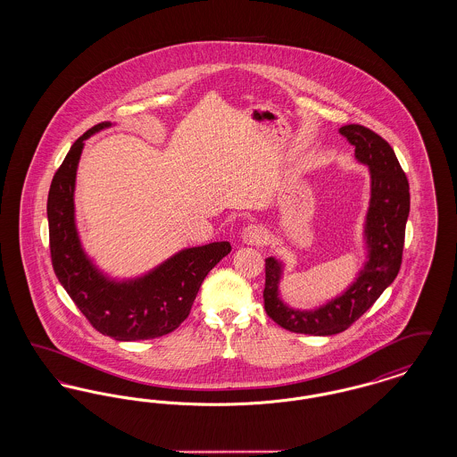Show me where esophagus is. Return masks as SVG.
Here are the masks:
<instances>
[{
	"instance_id": "1",
	"label": "esophagus",
	"mask_w": 457,
	"mask_h": 457,
	"mask_svg": "<svg viewBox=\"0 0 457 457\" xmlns=\"http://www.w3.org/2000/svg\"><path fill=\"white\" fill-rule=\"evenodd\" d=\"M241 237H243V241L248 243V245H262V243H265V239H267V235H265L263 228L255 226V224L246 226V228L243 229Z\"/></svg>"
}]
</instances>
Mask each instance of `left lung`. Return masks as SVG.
<instances>
[{"label":"left lung","mask_w":457,"mask_h":457,"mask_svg":"<svg viewBox=\"0 0 457 457\" xmlns=\"http://www.w3.org/2000/svg\"><path fill=\"white\" fill-rule=\"evenodd\" d=\"M341 133L354 145L360 162L369 164L371 198L367 216L369 262L346 293L315 312L287 308L278 296L281 263L265 261L263 306L267 315L289 332L332 336L353 326L395 279L410 216V183L387 140L363 125H346Z\"/></svg>","instance_id":"obj_1"}]
</instances>
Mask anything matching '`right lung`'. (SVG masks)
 I'll return each instance as SVG.
<instances>
[{"label":"right lung","instance_id":"1","mask_svg":"<svg viewBox=\"0 0 457 457\" xmlns=\"http://www.w3.org/2000/svg\"><path fill=\"white\" fill-rule=\"evenodd\" d=\"M109 127L99 123L75 140L53 176L47 195L49 252L58 281L97 332L116 341L154 339L173 332L188 317L205 276L231 252L228 241L176 253L151 274L112 283L87 261L73 219V188L84 140Z\"/></svg>","mask_w":457,"mask_h":457}]
</instances>
